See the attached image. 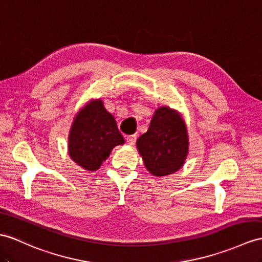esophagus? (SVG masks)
<instances>
[{"label":"esophagus","instance_id":"esophagus-1","mask_svg":"<svg viewBox=\"0 0 262 262\" xmlns=\"http://www.w3.org/2000/svg\"><path fill=\"white\" fill-rule=\"evenodd\" d=\"M126 141H127V144L129 145H135L136 142H137V136L136 135H132V136H129L126 138Z\"/></svg>","mask_w":262,"mask_h":262}]
</instances>
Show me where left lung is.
I'll use <instances>...</instances> for the list:
<instances>
[{
  "mask_svg": "<svg viewBox=\"0 0 262 262\" xmlns=\"http://www.w3.org/2000/svg\"><path fill=\"white\" fill-rule=\"evenodd\" d=\"M137 148L151 174L164 177L180 170L189 153L188 129L181 113L170 106L158 107Z\"/></svg>",
  "mask_w": 262,
  "mask_h": 262,
  "instance_id": "obj_1",
  "label": "left lung"
}]
</instances>
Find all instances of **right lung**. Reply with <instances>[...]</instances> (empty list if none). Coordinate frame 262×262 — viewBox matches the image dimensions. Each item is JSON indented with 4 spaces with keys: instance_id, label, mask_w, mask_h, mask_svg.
I'll use <instances>...</instances> for the list:
<instances>
[{
    "instance_id": "1",
    "label": "right lung",
    "mask_w": 262,
    "mask_h": 262,
    "mask_svg": "<svg viewBox=\"0 0 262 262\" xmlns=\"http://www.w3.org/2000/svg\"><path fill=\"white\" fill-rule=\"evenodd\" d=\"M117 121L101 99H92L75 114L68 139L69 156L86 171L100 169L114 146L124 144Z\"/></svg>"
}]
</instances>
